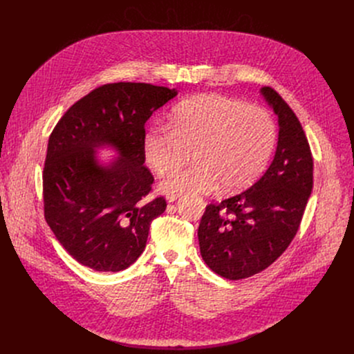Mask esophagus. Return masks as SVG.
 Returning <instances> with one entry per match:
<instances>
[{
	"label": "esophagus",
	"mask_w": 354,
	"mask_h": 354,
	"mask_svg": "<svg viewBox=\"0 0 354 354\" xmlns=\"http://www.w3.org/2000/svg\"><path fill=\"white\" fill-rule=\"evenodd\" d=\"M179 197V194H169L168 197H167V200H168V203H174V201L176 200Z\"/></svg>",
	"instance_id": "34e87169"
}]
</instances>
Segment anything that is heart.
<instances>
[{"label":"heart","mask_w":354,"mask_h":354,"mask_svg":"<svg viewBox=\"0 0 354 354\" xmlns=\"http://www.w3.org/2000/svg\"><path fill=\"white\" fill-rule=\"evenodd\" d=\"M169 126L145 129L141 148L147 164L158 175L180 167L193 149L194 165L171 174L165 193L238 192L266 169L276 144L272 116L236 97L201 93L175 106Z\"/></svg>","instance_id":"obj_1"}]
</instances>
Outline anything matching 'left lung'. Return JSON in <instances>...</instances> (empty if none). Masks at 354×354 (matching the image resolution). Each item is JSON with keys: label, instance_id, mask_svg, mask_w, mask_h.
Instances as JSON below:
<instances>
[{"label": "left lung", "instance_id": "left-lung-1", "mask_svg": "<svg viewBox=\"0 0 354 354\" xmlns=\"http://www.w3.org/2000/svg\"><path fill=\"white\" fill-rule=\"evenodd\" d=\"M261 93L279 122L274 158L255 185L209 205L197 231L201 258L230 280L254 276L283 254L313 192L314 162L299 120L274 89Z\"/></svg>", "mask_w": 354, "mask_h": 354}]
</instances>
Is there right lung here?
Instances as JSON below:
<instances>
[{
	"instance_id": "right-lung-1",
	"label": "right lung",
	"mask_w": 354,
	"mask_h": 354,
	"mask_svg": "<svg viewBox=\"0 0 354 354\" xmlns=\"http://www.w3.org/2000/svg\"><path fill=\"white\" fill-rule=\"evenodd\" d=\"M178 91L142 82L93 89L59 120L43 169L44 217L57 241L81 265L120 272L147 243L151 221L167 209L164 197L144 203L154 176L144 167L145 122ZM112 147L108 163L95 154Z\"/></svg>"
}]
</instances>
